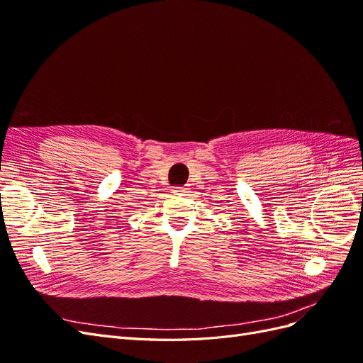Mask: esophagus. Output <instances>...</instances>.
Wrapping results in <instances>:
<instances>
[{
    "instance_id": "obj_1",
    "label": "esophagus",
    "mask_w": 363,
    "mask_h": 363,
    "mask_svg": "<svg viewBox=\"0 0 363 363\" xmlns=\"http://www.w3.org/2000/svg\"><path fill=\"white\" fill-rule=\"evenodd\" d=\"M186 189H188V188H175L172 192H174V194H177V195H184Z\"/></svg>"
}]
</instances>
